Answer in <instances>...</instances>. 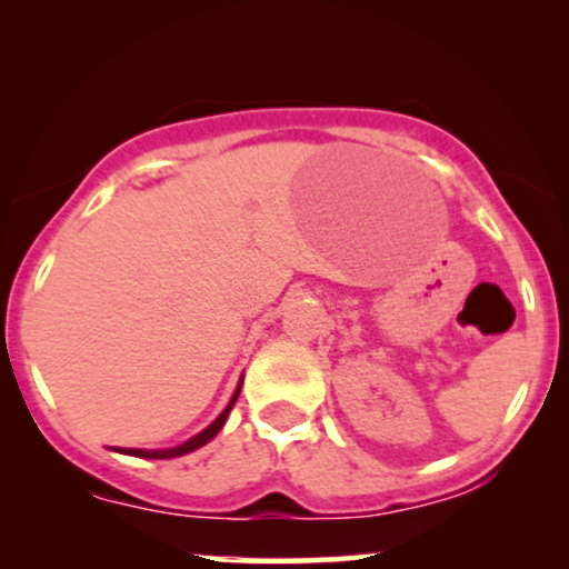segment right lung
<instances>
[{
	"label": "right lung",
	"instance_id": "add662e5",
	"mask_svg": "<svg viewBox=\"0 0 569 569\" xmlns=\"http://www.w3.org/2000/svg\"><path fill=\"white\" fill-rule=\"evenodd\" d=\"M240 386H243V380H240L238 383V388H236V393H232V399H230V403L228 407H224V411L220 417L214 419L212 425L207 427V430H201L199 435H193L191 440H186L183 446H176V448H166V450H142V448H119V453H127V456H137V458H154V461H158V458H178V456H186V453H191V450H197V448H201V446H207L209 440L214 438L217 432L222 430V425H224V419H228V415H230V409H232V403H236V399H238V393H240Z\"/></svg>",
	"mask_w": 569,
	"mask_h": 569
}]
</instances>
